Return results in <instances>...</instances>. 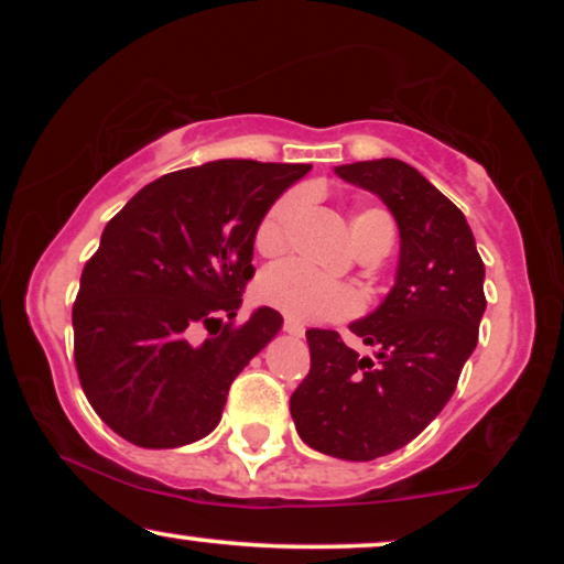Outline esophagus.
<instances>
[{"mask_svg":"<svg viewBox=\"0 0 564 564\" xmlns=\"http://www.w3.org/2000/svg\"><path fill=\"white\" fill-rule=\"evenodd\" d=\"M282 328L288 330L290 336H303L305 334V328H303V323L300 321H292V318H284V323H282Z\"/></svg>","mask_w":564,"mask_h":564,"instance_id":"34e87169","label":"esophagus"}]
</instances>
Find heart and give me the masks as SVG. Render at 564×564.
I'll return each instance as SVG.
<instances>
[{"label": "heart", "mask_w": 564, "mask_h": 564, "mask_svg": "<svg viewBox=\"0 0 564 564\" xmlns=\"http://www.w3.org/2000/svg\"><path fill=\"white\" fill-rule=\"evenodd\" d=\"M300 213H303V199L297 195L276 199L269 207L253 234V246L261 257H280L288 249ZM349 234L359 251L377 243H384L390 249L395 223L382 207H365L349 218ZM257 295L264 305L303 323H336L361 311V295L351 284L326 280V276H318L292 261L267 269L257 284Z\"/></svg>", "instance_id": "b5f03b06"}]
</instances>
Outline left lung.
<instances>
[{
    "mask_svg": "<svg viewBox=\"0 0 564 564\" xmlns=\"http://www.w3.org/2000/svg\"><path fill=\"white\" fill-rule=\"evenodd\" d=\"M336 174L395 215L398 276L384 303L349 326L372 346V359L336 330H307L311 372L292 392L290 413L307 446L369 462L413 442L449 403L488 305L485 264L459 207L411 164L357 161Z\"/></svg>",
    "mask_w": 564,
    "mask_h": 564,
    "instance_id": "8db88e82",
    "label": "left lung"
}]
</instances>
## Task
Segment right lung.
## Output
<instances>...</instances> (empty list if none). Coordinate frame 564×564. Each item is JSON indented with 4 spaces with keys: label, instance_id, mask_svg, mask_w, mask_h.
Masks as SVG:
<instances>
[{
    "label": "right lung",
    "instance_id": "add662e5",
    "mask_svg": "<svg viewBox=\"0 0 564 564\" xmlns=\"http://www.w3.org/2000/svg\"><path fill=\"white\" fill-rule=\"evenodd\" d=\"M307 172L311 164L210 161L145 184L107 223L72 323L82 390L115 434L174 449L218 426L230 382L282 328L272 307L234 321L253 276V234Z\"/></svg>",
    "mask_w": 564,
    "mask_h": 564
}]
</instances>
